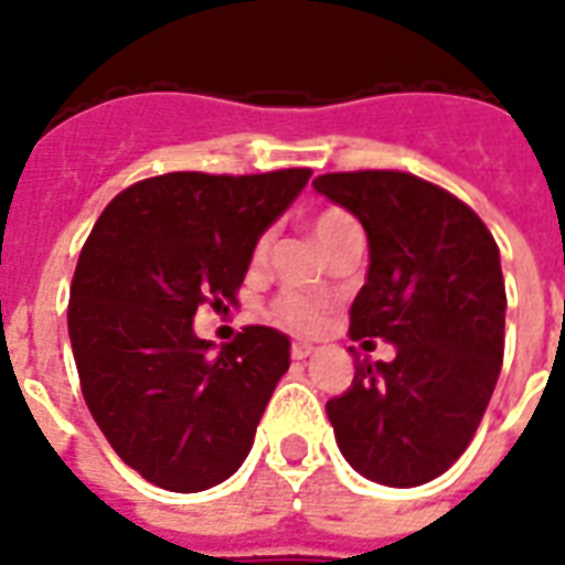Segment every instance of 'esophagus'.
I'll return each instance as SVG.
<instances>
[{
	"instance_id": "esophagus-1",
	"label": "esophagus",
	"mask_w": 565,
	"mask_h": 565,
	"mask_svg": "<svg viewBox=\"0 0 565 565\" xmlns=\"http://www.w3.org/2000/svg\"><path fill=\"white\" fill-rule=\"evenodd\" d=\"M316 348L309 345V342H291V358L295 360H307Z\"/></svg>"
}]
</instances>
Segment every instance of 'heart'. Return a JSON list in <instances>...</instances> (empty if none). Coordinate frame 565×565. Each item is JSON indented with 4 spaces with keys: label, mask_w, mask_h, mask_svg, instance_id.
Wrapping results in <instances>:
<instances>
[{
    "label": "heart",
    "mask_w": 565,
    "mask_h": 565,
    "mask_svg": "<svg viewBox=\"0 0 565 565\" xmlns=\"http://www.w3.org/2000/svg\"><path fill=\"white\" fill-rule=\"evenodd\" d=\"M358 220L351 217L348 211H342V207H324L309 223V235H312V241H316L321 253H328L333 244L345 241L348 235H358ZM267 249H270V237L262 235L256 241L253 253H249V267L253 270L265 267ZM270 318L277 324H282V328L295 330V333H318V330L324 328V321H328V312L316 300L300 298V295H279L274 300V307H270Z\"/></svg>",
    "instance_id": "b5f03b06"
}]
</instances>
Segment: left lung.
<instances>
[{
	"mask_svg": "<svg viewBox=\"0 0 565 565\" xmlns=\"http://www.w3.org/2000/svg\"><path fill=\"white\" fill-rule=\"evenodd\" d=\"M312 186L366 232L351 339L396 348L390 363L360 358L351 387L328 402L339 452L360 477L414 489L468 449L498 384L500 249L465 202L408 172H333Z\"/></svg>",
	"mask_w": 565,
	"mask_h": 565,
	"instance_id": "obj_1",
	"label": "left lung"
}]
</instances>
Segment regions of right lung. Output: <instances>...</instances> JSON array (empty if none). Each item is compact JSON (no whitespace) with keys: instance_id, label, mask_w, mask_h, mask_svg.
I'll list each match as a JSON object with an SVG mask.
<instances>
[{"instance_id":"obj_1","label":"right lung","mask_w":565,"mask_h":565,"mask_svg":"<svg viewBox=\"0 0 565 565\" xmlns=\"http://www.w3.org/2000/svg\"><path fill=\"white\" fill-rule=\"evenodd\" d=\"M309 175L148 178L106 205L79 253L67 337L83 396L109 447L160 489L205 491L247 459L291 342L247 328L214 351L193 318L235 300L256 241Z\"/></svg>"}]
</instances>
